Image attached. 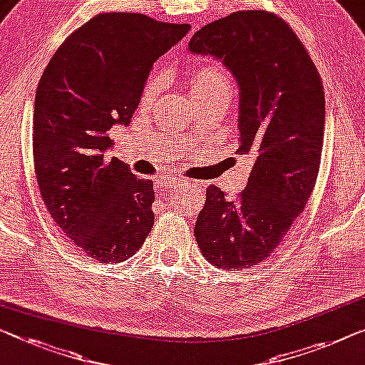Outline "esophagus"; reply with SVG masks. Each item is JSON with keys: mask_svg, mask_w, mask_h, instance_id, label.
<instances>
[{"mask_svg": "<svg viewBox=\"0 0 365 365\" xmlns=\"http://www.w3.org/2000/svg\"><path fill=\"white\" fill-rule=\"evenodd\" d=\"M155 185H157V190H160V192H168V190H173V188L187 187L188 180H185V178L164 177V178H159V180L155 182Z\"/></svg>", "mask_w": 365, "mask_h": 365, "instance_id": "esophagus-1", "label": "esophagus"}]
</instances>
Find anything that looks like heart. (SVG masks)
<instances>
[{
  "label": "heart",
  "mask_w": 365,
  "mask_h": 365,
  "mask_svg": "<svg viewBox=\"0 0 365 365\" xmlns=\"http://www.w3.org/2000/svg\"><path fill=\"white\" fill-rule=\"evenodd\" d=\"M213 85H227V75L225 70L217 67V65H203V67L197 68L192 73V77H190V81H188L190 91H192V93ZM155 95H157V81L150 80L149 85L145 86L144 100L145 101L154 100Z\"/></svg>",
  "instance_id": "b5f03b06"
}]
</instances>
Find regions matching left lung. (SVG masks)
Segmentation results:
<instances>
[{
    "mask_svg": "<svg viewBox=\"0 0 365 365\" xmlns=\"http://www.w3.org/2000/svg\"><path fill=\"white\" fill-rule=\"evenodd\" d=\"M188 51L213 57L239 88V154L252 157L237 201L206 190L195 222L203 257L220 269L257 265L275 251L313 192L324 135V93L302 42L267 11H237L201 27Z\"/></svg>",
    "mask_w": 365,
    "mask_h": 365,
    "instance_id": "left-lung-1",
    "label": "left lung"
}]
</instances>
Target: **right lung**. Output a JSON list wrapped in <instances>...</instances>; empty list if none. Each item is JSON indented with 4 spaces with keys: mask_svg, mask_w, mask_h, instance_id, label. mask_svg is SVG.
<instances>
[{
    "mask_svg": "<svg viewBox=\"0 0 365 365\" xmlns=\"http://www.w3.org/2000/svg\"><path fill=\"white\" fill-rule=\"evenodd\" d=\"M188 24L98 14L53 53L34 103V167L46 208L88 257L123 262L154 226V188L108 159L113 126L128 128L152 65Z\"/></svg>",
    "mask_w": 365,
    "mask_h": 365,
    "instance_id": "add662e5",
    "label": "right lung"
}]
</instances>
